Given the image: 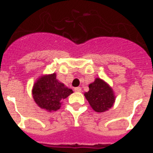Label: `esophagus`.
<instances>
[{
  "label": "esophagus",
  "mask_w": 153,
  "mask_h": 153,
  "mask_svg": "<svg viewBox=\"0 0 153 153\" xmlns=\"http://www.w3.org/2000/svg\"><path fill=\"white\" fill-rule=\"evenodd\" d=\"M74 92H81V90H82V88H80V87H77V88H74Z\"/></svg>",
  "instance_id": "34e87169"
}]
</instances>
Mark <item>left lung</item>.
<instances>
[{"label":"left lung","mask_w":153,"mask_h":153,"mask_svg":"<svg viewBox=\"0 0 153 153\" xmlns=\"http://www.w3.org/2000/svg\"><path fill=\"white\" fill-rule=\"evenodd\" d=\"M89 91L84 93L91 107L96 112H104L111 108L115 101L112 88L100 78L88 85Z\"/></svg>","instance_id":"8db88e82"}]
</instances>
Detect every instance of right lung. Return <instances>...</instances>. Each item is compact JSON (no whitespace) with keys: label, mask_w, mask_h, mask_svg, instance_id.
<instances>
[{"label":"right lung","mask_w":153,"mask_h":153,"mask_svg":"<svg viewBox=\"0 0 153 153\" xmlns=\"http://www.w3.org/2000/svg\"><path fill=\"white\" fill-rule=\"evenodd\" d=\"M73 93V90L58 81L56 74L41 75L33 84L32 94L40 108L51 112L59 110L62 101Z\"/></svg>","instance_id":"add662e5"}]
</instances>
